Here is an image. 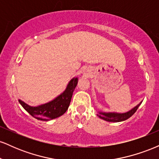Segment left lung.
<instances>
[{
  "label": "left lung",
  "mask_w": 159,
  "mask_h": 159,
  "mask_svg": "<svg viewBox=\"0 0 159 159\" xmlns=\"http://www.w3.org/2000/svg\"><path fill=\"white\" fill-rule=\"evenodd\" d=\"M142 102L137 105L135 107H133L130 111L125 113H117V112H105V111H98V116L101 119L107 122H113V123H118V122L125 121L130 118L140 106Z\"/></svg>",
  "instance_id": "8db88e82"
}]
</instances>
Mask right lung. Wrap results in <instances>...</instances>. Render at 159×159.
Returning a JSON list of instances; mask_svg holds the SVG:
<instances>
[{
  "mask_svg": "<svg viewBox=\"0 0 159 159\" xmlns=\"http://www.w3.org/2000/svg\"><path fill=\"white\" fill-rule=\"evenodd\" d=\"M78 77L72 78L67 84L66 90L62 93L52 101L43 105L30 106L21 99H19V102L24 109L36 119L43 121L55 119L62 116L68 109L72 94L78 84Z\"/></svg>",
  "mask_w": 159,
  "mask_h": 159,
  "instance_id": "right-lung-1",
  "label": "right lung"
}]
</instances>
